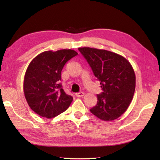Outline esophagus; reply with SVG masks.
Segmentation results:
<instances>
[{"label": "esophagus", "mask_w": 160, "mask_h": 160, "mask_svg": "<svg viewBox=\"0 0 160 160\" xmlns=\"http://www.w3.org/2000/svg\"><path fill=\"white\" fill-rule=\"evenodd\" d=\"M85 95V93L84 92H78L75 94V96L78 97H82Z\"/></svg>", "instance_id": "1"}]
</instances>
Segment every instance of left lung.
<instances>
[{
  "label": "left lung",
  "mask_w": 160,
  "mask_h": 160,
  "mask_svg": "<svg viewBox=\"0 0 160 160\" xmlns=\"http://www.w3.org/2000/svg\"><path fill=\"white\" fill-rule=\"evenodd\" d=\"M78 50L90 64L103 90L97 95V104L91 113L104 121L120 117L135 92V75L131 64L123 56L109 51L90 47Z\"/></svg>",
  "instance_id": "8db88e82"
}]
</instances>
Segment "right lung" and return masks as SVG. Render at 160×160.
Instances as JSON below:
<instances>
[{"label":"right lung","instance_id":"obj_1","mask_svg":"<svg viewBox=\"0 0 160 160\" xmlns=\"http://www.w3.org/2000/svg\"><path fill=\"white\" fill-rule=\"evenodd\" d=\"M76 55L72 49L46 51L29 64L23 90L29 107L38 115L52 118L69 107L72 97L65 93L59 81L64 65Z\"/></svg>","mask_w":160,"mask_h":160}]
</instances>
